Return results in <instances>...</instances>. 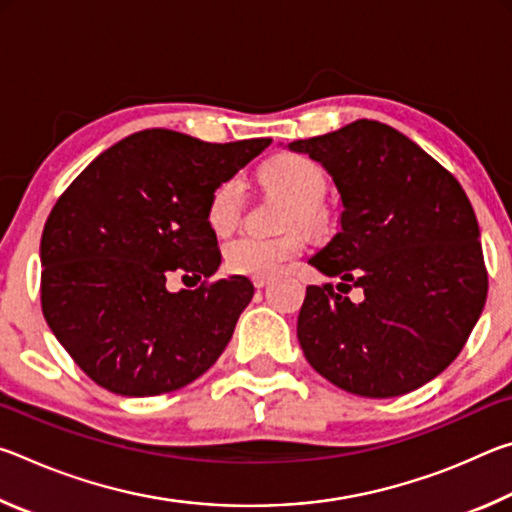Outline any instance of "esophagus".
Returning <instances> with one entry per match:
<instances>
[{"instance_id":"obj_1","label":"esophagus","mask_w":512,"mask_h":512,"mask_svg":"<svg viewBox=\"0 0 512 512\" xmlns=\"http://www.w3.org/2000/svg\"><path fill=\"white\" fill-rule=\"evenodd\" d=\"M268 282H271V277H266V275H264V277H253V284H255V287H257V289H262V287H266V284H268Z\"/></svg>"}]
</instances>
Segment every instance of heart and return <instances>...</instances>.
I'll use <instances>...</instances> for the list:
<instances>
[{"mask_svg":"<svg viewBox=\"0 0 512 512\" xmlns=\"http://www.w3.org/2000/svg\"><path fill=\"white\" fill-rule=\"evenodd\" d=\"M264 183L289 198L284 225L302 223L316 225L323 219V196L327 178L318 164L300 153H282L268 160L262 169ZM246 207V187L239 176L225 178L214 187L207 201V225L216 237H225L241 221ZM305 248L302 230L293 228L280 237L241 235L228 241L223 248V264L230 273L246 277H268L282 271L284 264L298 257Z\"/></svg>","mask_w":512,"mask_h":512,"instance_id":"1","label":"heart"}]
</instances>
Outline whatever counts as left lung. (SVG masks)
Instances as JSON below:
<instances>
[{
	"mask_svg": "<svg viewBox=\"0 0 512 512\" xmlns=\"http://www.w3.org/2000/svg\"><path fill=\"white\" fill-rule=\"evenodd\" d=\"M334 178L341 232L309 259L341 277L307 287L298 341L318 375L361 397L411 393L440 375L488 296L479 223L458 180L395 128L359 119L289 144ZM352 286L364 300L352 303Z\"/></svg>",
	"mask_w": 512,
	"mask_h": 512,
	"instance_id": "obj_1",
	"label": "left lung"
}]
</instances>
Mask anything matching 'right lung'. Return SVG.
<instances>
[{
	"label": "right lung",
	"instance_id": "right-lung-1",
	"mask_svg": "<svg viewBox=\"0 0 512 512\" xmlns=\"http://www.w3.org/2000/svg\"><path fill=\"white\" fill-rule=\"evenodd\" d=\"M268 144L151 128L103 151L60 194L40 241L42 314L94 384L162 395L221 357L255 287L244 275L207 282L221 264L207 201ZM171 274L206 280L171 294Z\"/></svg>",
	"mask_w": 512,
	"mask_h": 512
}]
</instances>
